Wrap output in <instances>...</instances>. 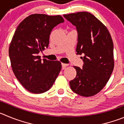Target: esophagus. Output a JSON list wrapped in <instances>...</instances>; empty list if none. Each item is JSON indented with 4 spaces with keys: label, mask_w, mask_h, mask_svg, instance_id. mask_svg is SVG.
Wrapping results in <instances>:
<instances>
[{
    "label": "esophagus",
    "mask_w": 124,
    "mask_h": 124,
    "mask_svg": "<svg viewBox=\"0 0 124 124\" xmlns=\"http://www.w3.org/2000/svg\"><path fill=\"white\" fill-rule=\"evenodd\" d=\"M68 65H69L66 64V63H62V69H65V68L66 67H67Z\"/></svg>",
    "instance_id": "34e87169"
}]
</instances>
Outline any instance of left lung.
<instances>
[{
    "mask_svg": "<svg viewBox=\"0 0 124 124\" xmlns=\"http://www.w3.org/2000/svg\"><path fill=\"white\" fill-rule=\"evenodd\" d=\"M76 27L78 33L77 54L83 61L82 69L74 67L75 78L70 81L71 89L83 97L99 93L109 80L114 69L113 43L102 23L88 12L63 15Z\"/></svg>",
    "mask_w": 124,
    "mask_h": 124,
    "instance_id": "left-lung-1",
    "label": "left lung"
}]
</instances>
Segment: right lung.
Here are the masks:
<instances>
[{"mask_svg": "<svg viewBox=\"0 0 124 124\" xmlns=\"http://www.w3.org/2000/svg\"><path fill=\"white\" fill-rule=\"evenodd\" d=\"M64 22L60 15L33 14L24 19L16 29L9 48L13 71L25 89L41 93L51 88L62 68L59 61L40 59L47 48L53 29Z\"/></svg>", "mask_w": 124, "mask_h": 124, "instance_id": "right-lung-1", "label": "right lung"}]
</instances>
